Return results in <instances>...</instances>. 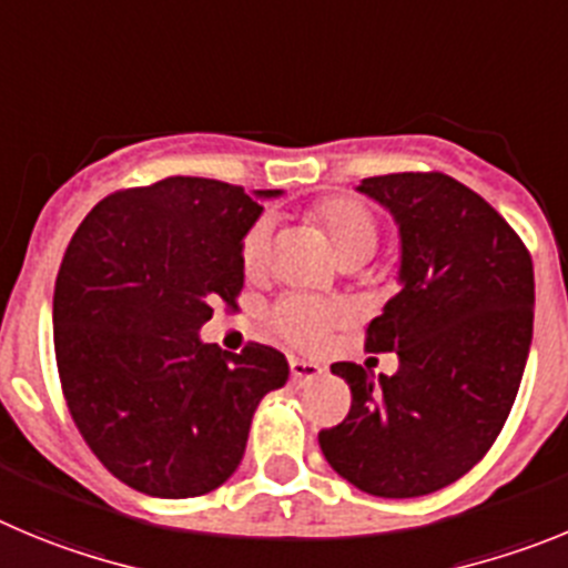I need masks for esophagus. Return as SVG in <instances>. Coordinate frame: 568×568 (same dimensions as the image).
Instances as JSON below:
<instances>
[{"label": "esophagus", "mask_w": 568, "mask_h": 568, "mask_svg": "<svg viewBox=\"0 0 568 568\" xmlns=\"http://www.w3.org/2000/svg\"><path fill=\"white\" fill-rule=\"evenodd\" d=\"M322 365H316V362H308V359H296V356H291V379L296 382V385H308V382H316L322 376Z\"/></svg>", "instance_id": "esophagus-1"}]
</instances>
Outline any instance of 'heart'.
I'll use <instances>...</instances> for the list:
<instances>
[{
	"instance_id": "obj_1",
	"label": "heart",
	"mask_w": 568,
	"mask_h": 568,
	"mask_svg": "<svg viewBox=\"0 0 568 568\" xmlns=\"http://www.w3.org/2000/svg\"><path fill=\"white\" fill-rule=\"evenodd\" d=\"M316 217L328 232L334 252L342 263H367L376 252V223L354 201H325L316 209ZM272 248V223L257 221L243 237V268L248 274L263 272L265 260ZM345 320V308L336 303H322L311 296H285L274 305L272 322L274 328L300 347H316L336 322Z\"/></svg>"
}]
</instances>
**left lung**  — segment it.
<instances>
[{
    "mask_svg": "<svg viewBox=\"0 0 568 568\" xmlns=\"http://www.w3.org/2000/svg\"><path fill=\"white\" fill-rule=\"evenodd\" d=\"M356 192L398 229V291L367 328V351L398 356L393 376L336 362L354 393L320 433L345 481L379 498H418L487 456L532 345V257L473 189L442 172L365 178Z\"/></svg>",
    "mask_w": 568,
    "mask_h": 568,
    "instance_id": "1",
    "label": "left lung"
}]
</instances>
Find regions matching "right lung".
<instances>
[{
	"label": "right lung",
	"mask_w": 568,
	"mask_h": 568,
	"mask_svg": "<svg viewBox=\"0 0 568 568\" xmlns=\"http://www.w3.org/2000/svg\"><path fill=\"white\" fill-rule=\"evenodd\" d=\"M280 189L166 178L104 197L70 240L53 294L70 416L119 481L155 498L226 484L265 393L288 382L277 347L223 354L201 339L243 288V237Z\"/></svg>",
	"instance_id": "right-lung-1"
}]
</instances>
